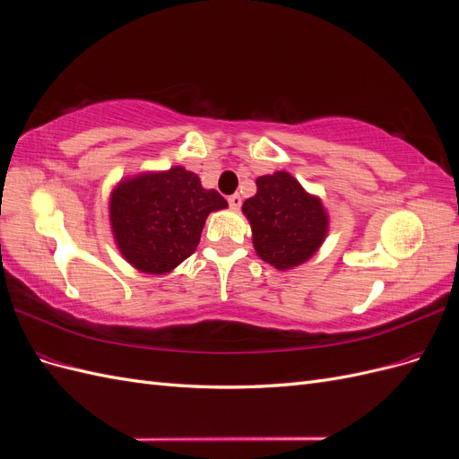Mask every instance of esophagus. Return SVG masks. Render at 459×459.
<instances>
[{
    "label": "esophagus",
    "instance_id": "1",
    "mask_svg": "<svg viewBox=\"0 0 459 459\" xmlns=\"http://www.w3.org/2000/svg\"><path fill=\"white\" fill-rule=\"evenodd\" d=\"M228 203H230V206L233 208V211H239V206H241V195H238V193H235V195H230Z\"/></svg>",
    "mask_w": 459,
    "mask_h": 459
}]
</instances>
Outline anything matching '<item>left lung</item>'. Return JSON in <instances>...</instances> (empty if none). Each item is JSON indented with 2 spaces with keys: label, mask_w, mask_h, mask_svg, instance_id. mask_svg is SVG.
Instances as JSON below:
<instances>
[{
  "label": "left lung",
  "mask_w": 459,
  "mask_h": 459,
  "mask_svg": "<svg viewBox=\"0 0 459 459\" xmlns=\"http://www.w3.org/2000/svg\"><path fill=\"white\" fill-rule=\"evenodd\" d=\"M256 255L275 270H293L324 245L329 214L322 199L285 170L256 178V195L243 203Z\"/></svg>",
  "instance_id": "obj_1"
}]
</instances>
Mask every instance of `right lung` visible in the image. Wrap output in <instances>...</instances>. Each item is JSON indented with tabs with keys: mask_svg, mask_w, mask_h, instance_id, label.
<instances>
[{
	"mask_svg": "<svg viewBox=\"0 0 459 459\" xmlns=\"http://www.w3.org/2000/svg\"><path fill=\"white\" fill-rule=\"evenodd\" d=\"M228 208L216 189H204L184 166L124 178L110 191L108 220L117 248L130 266L170 273L195 253L211 212Z\"/></svg>",
	"mask_w": 459,
	"mask_h": 459,
	"instance_id": "obj_1",
	"label": "right lung"
}]
</instances>
